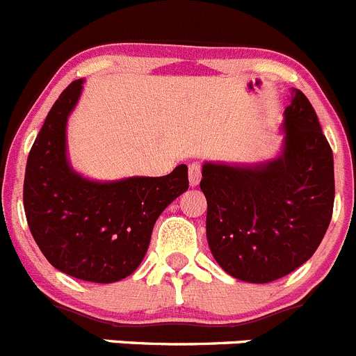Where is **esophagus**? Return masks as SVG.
<instances>
[{
    "label": "esophagus",
    "mask_w": 356,
    "mask_h": 356,
    "mask_svg": "<svg viewBox=\"0 0 356 356\" xmlns=\"http://www.w3.org/2000/svg\"><path fill=\"white\" fill-rule=\"evenodd\" d=\"M188 179H189V186H191V188L198 186V182H200V179H202L200 165H197V163H193V165H189Z\"/></svg>",
    "instance_id": "esophagus-1"
}]
</instances>
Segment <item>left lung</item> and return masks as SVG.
I'll return each mask as SVG.
<instances>
[{
  "label": "left lung",
  "mask_w": 356,
  "mask_h": 356,
  "mask_svg": "<svg viewBox=\"0 0 356 356\" xmlns=\"http://www.w3.org/2000/svg\"><path fill=\"white\" fill-rule=\"evenodd\" d=\"M283 118L274 158L202 165L209 248L219 267L245 283H270L305 264L332 219L334 156L300 89H291Z\"/></svg>",
  "instance_id": "1"
}]
</instances>
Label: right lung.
Here are the masks:
<instances>
[{"mask_svg": "<svg viewBox=\"0 0 356 356\" xmlns=\"http://www.w3.org/2000/svg\"><path fill=\"white\" fill-rule=\"evenodd\" d=\"M73 81L45 118L28 156L24 211L33 238L58 270L115 283L137 270L156 219L188 189V167L163 177L92 181L72 167L66 124L84 89Z\"/></svg>", "mask_w": 356, "mask_h": 356, "instance_id": "obj_1", "label": "right lung"}]
</instances>
